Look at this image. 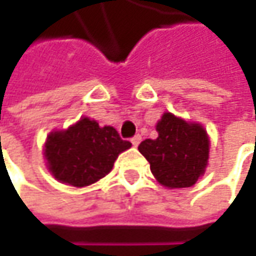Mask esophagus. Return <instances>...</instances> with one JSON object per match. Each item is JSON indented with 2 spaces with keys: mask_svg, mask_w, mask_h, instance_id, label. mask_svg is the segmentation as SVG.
I'll use <instances>...</instances> for the list:
<instances>
[{
  "mask_svg": "<svg viewBox=\"0 0 256 256\" xmlns=\"http://www.w3.org/2000/svg\"><path fill=\"white\" fill-rule=\"evenodd\" d=\"M131 142H132L134 146H138V144L141 142V135H135L131 138Z\"/></svg>",
  "mask_w": 256,
  "mask_h": 256,
  "instance_id": "obj_1",
  "label": "esophagus"
}]
</instances>
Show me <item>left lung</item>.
<instances>
[{
	"label": "left lung",
	"instance_id": "8db88e82",
	"mask_svg": "<svg viewBox=\"0 0 256 256\" xmlns=\"http://www.w3.org/2000/svg\"><path fill=\"white\" fill-rule=\"evenodd\" d=\"M158 136L145 140L138 150L155 178L166 188L192 186L205 172L210 141L198 124H188L165 112L156 124Z\"/></svg>",
	"mask_w": 256,
	"mask_h": 256
}]
</instances>
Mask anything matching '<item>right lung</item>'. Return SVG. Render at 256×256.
<instances>
[{"label":"right lung","instance_id":"obj_1","mask_svg":"<svg viewBox=\"0 0 256 256\" xmlns=\"http://www.w3.org/2000/svg\"><path fill=\"white\" fill-rule=\"evenodd\" d=\"M131 148L112 126L82 118L66 131L50 134L45 144L48 168L58 181L86 186L112 170L118 155Z\"/></svg>","mask_w":256,"mask_h":256}]
</instances>
